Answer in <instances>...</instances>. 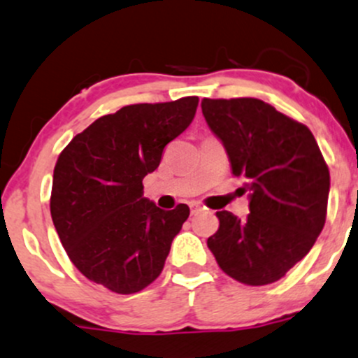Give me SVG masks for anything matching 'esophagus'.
<instances>
[{"label": "esophagus", "mask_w": 358, "mask_h": 358, "mask_svg": "<svg viewBox=\"0 0 358 358\" xmlns=\"http://www.w3.org/2000/svg\"><path fill=\"white\" fill-rule=\"evenodd\" d=\"M190 212L192 214H199V212H202V206L200 203H190Z\"/></svg>", "instance_id": "obj_1"}]
</instances>
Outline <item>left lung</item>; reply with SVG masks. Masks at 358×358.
Instances as JSON below:
<instances>
[{
	"label": "left lung",
	"instance_id": "8db88e82",
	"mask_svg": "<svg viewBox=\"0 0 358 358\" xmlns=\"http://www.w3.org/2000/svg\"><path fill=\"white\" fill-rule=\"evenodd\" d=\"M234 176L250 190V214L217 212L207 246L222 272L246 285L277 282L301 262L326 221L329 170L313 132L258 98L202 100Z\"/></svg>",
	"mask_w": 358,
	"mask_h": 358
}]
</instances>
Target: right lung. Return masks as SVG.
Wrapping results in <instances>:
<instances>
[{
	"label": "right lung",
	"instance_id": "add662e5",
	"mask_svg": "<svg viewBox=\"0 0 358 358\" xmlns=\"http://www.w3.org/2000/svg\"><path fill=\"white\" fill-rule=\"evenodd\" d=\"M197 105V96L127 105L96 119L59 155L50 215L69 260L95 284L134 294L159 277L190 209L156 207L143 195V178Z\"/></svg>",
	"mask_w": 358,
	"mask_h": 358
}]
</instances>
